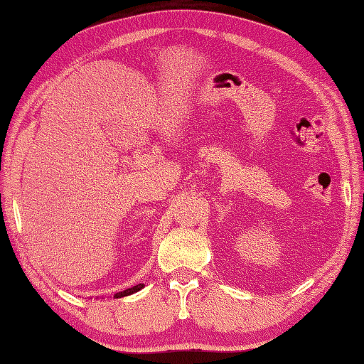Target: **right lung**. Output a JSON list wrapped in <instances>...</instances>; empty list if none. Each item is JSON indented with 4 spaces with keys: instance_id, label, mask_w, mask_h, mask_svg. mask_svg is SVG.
I'll return each mask as SVG.
<instances>
[{
    "instance_id": "1",
    "label": "right lung",
    "mask_w": 364,
    "mask_h": 364,
    "mask_svg": "<svg viewBox=\"0 0 364 364\" xmlns=\"http://www.w3.org/2000/svg\"><path fill=\"white\" fill-rule=\"evenodd\" d=\"M144 284H138V285H134V287H132V289H127V290H123V291H119V293H115L114 294V298H123V296H129V294H133V293H136V291H139L141 289H144Z\"/></svg>"
}]
</instances>
